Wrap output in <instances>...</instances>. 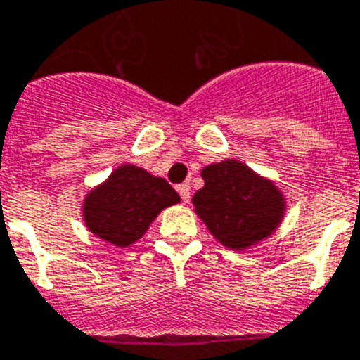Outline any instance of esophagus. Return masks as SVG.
I'll return each instance as SVG.
<instances>
[{
  "label": "esophagus",
  "mask_w": 360,
  "mask_h": 360,
  "mask_svg": "<svg viewBox=\"0 0 360 360\" xmlns=\"http://www.w3.org/2000/svg\"><path fill=\"white\" fill-rule=\"evenodd\" d=\"M177 192H179L181 200L185 201V203L190 200V185H188V183H183V185H177Z\"/></svg>",
  "instance_id": "34e87169"
}]
</instances>
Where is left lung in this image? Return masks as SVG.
<instances>
[{"label": "left lung", "instance_id": "left-lung-1", "mask_svg": "<svg viewBox=\"0 0 360 360\" xmlns=\"http://www.w3.org/2000/svg\"><path fill=\"white\" fill-rule=\"evenodd\" d=\"M201 177L205 186L195 192L192 203L221 246H255L283 221L286 203L281 190L240 160L209 165L201 170Z\"/></svg>", "mask_w": 360, "mask_h": 360}]
</instances>
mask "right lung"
<instances>
[{"instance_id":"right-lung-1","label":"right lung","mask_w":360,"mask_h":360,"mask_svg":"<svg viewBox=\"0 0 360 360\" xmlns=\"http://www.w3.org/2000/svg\"><path fill=\"white\" fill-rule=\"evenodd\" d=\"M179 201L168 181L139 166L124 165L86 194L83 220L98 238L127 248L144 236L160 210Z\"/></svg>"}]
</instances>
